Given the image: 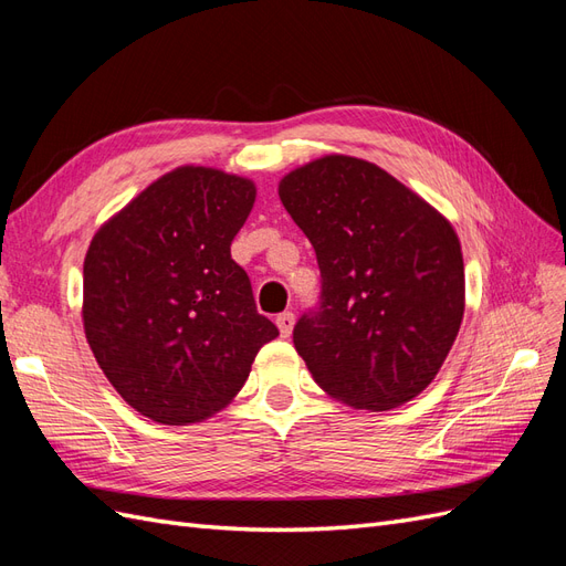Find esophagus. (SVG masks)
<instances>
[{
  "label": "esophagus",
  "mask_w": 566,
  "mask_h": 566,
  "mask_svg": "<svg viewBox=\"0 0 566 566\" xmlns=\"http://www.w3.org/2000/svg\"><path fill=\"white\" fill-rule=\"evenodd\" d=\"M276 325L283 337H290V333H293V325H295V314L293 312H283L276 316Z\"/></svg>",
  "instance_id": "esophagus-1"
}]
</instances>
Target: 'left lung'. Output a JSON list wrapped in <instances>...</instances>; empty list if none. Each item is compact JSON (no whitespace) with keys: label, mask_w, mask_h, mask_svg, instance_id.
Returning <instances> with one entry per match:
<instances>
[{"label":"left lung","mask_w":566,"mask_h":566,"mask_svg":"<svg viewBox=\"0 0 566 566\" xmlns=\"http://www.w3.org/2000/svg\"><path fill=\"white\" fill-rule=\"evenodd\" d=\"M279 196L321 269L293 342L314 380L354 408L401 406L434 380L465 312L453 227L378 165L325 156Z\"/></svg>","instance_id":"8db88e82"}]
</instances>
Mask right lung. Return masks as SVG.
Masks as SVG:
<instances>
[{
	"label": "right lung",
	"instance_id": "1",
	"mask_svg": "<svg viewBox=\"0 0 566 566\" xmlns=\"http://www.w3.org/2000/svg\"><path fill=\"white\" fill-rule=\"evenodd\" d=\"M254 193L248 179L179 167L101 227L84 256L90 347L119 397L150 420L210 418L279 335L231 260Z\"/></svg>",
	"mask_w": 566,
	"mask_h": 566
}]
</instances>
